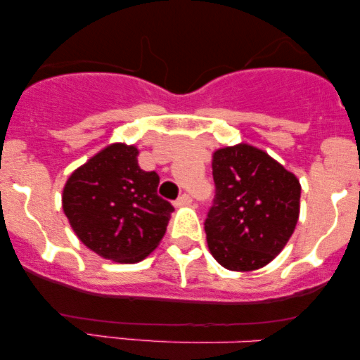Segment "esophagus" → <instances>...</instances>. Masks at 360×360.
<instances>
[{"label":"esophagus","mask_w":360,"mask_h":360,"mask_svg":"<svg viewBox=\"0 0 360 360\" xmlns=\"http://www.w3.org/2000/svg\"><path fill=\"white\" fill-rule=\"evenodd\" d=\"M191 203V196H189V194H181L179 198H177L176 200V206H184V205H189Z\"/></svg>","instance_id":"esophagus-1"}]
</instances>
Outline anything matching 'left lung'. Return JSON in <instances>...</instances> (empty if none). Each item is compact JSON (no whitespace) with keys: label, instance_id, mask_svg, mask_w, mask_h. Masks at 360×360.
Masks as SVG:
<instances>
[{"label":"left lung","instance_id":"left-lung-1","mask_svg":"<svg viewBox=\"0 0 360 360\" xmlns=\"http://www.w3.org/2000/svg\"><path fill=\"white\" fill-rule=\"evenodd\" d=\"M212 167L217 189L205 221L210 252L229 271L267 266L298 223V177L249 143L214 150Z\"/></svg>","mask_w":360,"mask_h":360}]
</instances>
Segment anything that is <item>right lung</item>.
<instances>
[{
    "label": "right lung",
    "mask_w": 360,
    "mask_h": 360,
    "mask_svg": "<svg viewBox=\"0 0 360 360\" xmlns=\"http://www.w3.org/2000/svg\"><path fill=\"white\" fill-rule=\"evenodd\" d=\"M139 148L110 143L69 176L62 210L77 238L103 259L140 262L159 245L174 212L157 194L159 176L139 166Z\"/></svg>",
    "instance_id": "1"
}]
</instances>
